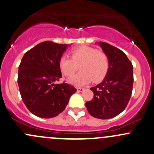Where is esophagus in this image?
<instances>
[{"instance_id": "34e87169", "label": "esophagus", "mask_w": 154, "mask_h": 154, "mask_svg": "<svg viewBox=\"0 0 154 154\" xmlns=\"http://www.w3.org/2000/svg\"><path fill=\"white\" fill-rule=\"evenodd\" d=\"M77 91H83L84 90V88H81V87H78V88H77Z\"/></svg>"}]
</instances>
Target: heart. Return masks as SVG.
<instances>
[{
    "label": "heart",
    "mask_w": 154,
    "mask_h": 154,
    "mask_svg": "<svg viewBox=\"0 0 154 154\" xmlns=\"http://www.w3.org/2000/svg\"><path fill=\"white\" fill-rule=\"evenodd\" d=\"M80 73L68 80L74 86H80L90 83H98L108 72L109 61L105 53L88 46H81L71 51V58L64 54L59 60L60 71L66 77H71L78 69Z\"/></svg>",
    "instance_id": "obj_1"
}]
</instances>
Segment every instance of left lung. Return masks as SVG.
Returning <instances> with one entry per match:
<instances>
[{"label": "left lung", "instance_id": "obj_1", "mask_svg": "<svg viewBox=\"0 0 154 154\" xmlns=\"http://www.w3.org/2000/svg\"><path fill=\"white\" fill-rule=\"evenodd\" d=\"M98 45L108 57L109 67L103 81L90 88L94 97L86 102V106L93 117L109 119L117 116L127 106L133 90V70L123 51L103 42Z\"/></svg>", "mask_w": 154, "mask_h": 154}]
</instances>
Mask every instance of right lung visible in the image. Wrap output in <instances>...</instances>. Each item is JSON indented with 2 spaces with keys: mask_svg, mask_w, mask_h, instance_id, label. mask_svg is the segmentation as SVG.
I'll return each instance as SVG.
<instances>
[{
  "mask_svg": "<svg viewBox=\"0 0 154 154\" xmlns=\"http://www.w3.org/2000/svg\"><path fill=\"white\" fill-rule=\"evenodd\" d=\"M68 46L43 42L26 52L21 60L18 75L21 98L29 112L38 117L58 116L77 91L67 83H54L62 77L59 60Z\"/></svg>",
  "mask_w": 154,
  "mask_h": 154,
  "instance_id": "obj_1",
  "label": "right lung"
}]
</instances>
